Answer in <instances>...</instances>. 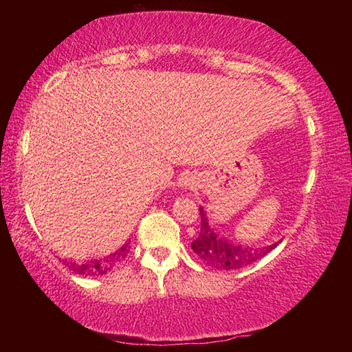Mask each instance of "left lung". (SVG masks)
Listing matches in <instances>:
<instances>
[{
	"label": "left lung",
	"mask_w": 352,
	"mask_h": 352,
	"mask_svg": "<svg viewBox=\"0 0 352 352\" xmlns=\"http://www.w3.org/2000/svg\"><path fill=\"white\" fill-rule=\"evenodd\" d=\"M200 234L197 239H195L190 247L195 252L199 258L208 264L212 269L219 270H236L242 269V267H247L253 264L261 258L270 252V250L275 248L278 243L267 248H243L239 245H233V243L226 242L225 239H219V237L214 234V231L208 225V219L205 211L200 208Z\"/></svg>",
	"instance_id": "8db88e82"
}]
</instances>
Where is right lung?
Segmentation results:
<instances>
[{"label": "right lung", "mask_w": 352, "mask_h": 352, "mask_svg": "<svg viewBox=\"0 0 352 352\" xmlns=\"http://www.w3.org/2000/svg\"><path fill=\"white\" fill-rule=\"evenodd\" d=\"M129 253V243H126L121 250H118L115 254H111L110 258H105V259H98V261H91L90 264L82 267V272L85 270L88 272V275H93V276H102L105 273H109L110 270L115 269V267L121 262L124 258H126ZM71 265H76V264H71Z\"/></svg>", "instance_id": "add662e5"}]
</instances>
